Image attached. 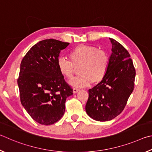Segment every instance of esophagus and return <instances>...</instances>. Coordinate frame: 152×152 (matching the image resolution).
<instances>
[{
	"mask_svg": "<svg viewBox=\"0 0 152 152\" xmlns=\"http://www.w3.org/2000/svg\"><path fill=\"white\" fill-rule=\"evenodd\" d=\"M79 91H80V89H78V88H76V87L73 88V93H75H75H77Z\"/></svg>",
	"mask_w": 152,
	"mask_h": 152,
	"instance_id": "obj_1",
	"label": "esophagus"
}]
</instances>
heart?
Returning <instances> with one entry per match:
<instances>
[{"label":"heart","instance_id":"1","mask_svg":"<svg viewBox=\"0 0 152 152\" xmlns=\"http://www.w3.org/2000/svg\"><path fill=\"white\" fill-rule=\"evenodd\" d=\"M70 60L64 57L58 58L57 65L58 71L65 77L71 79L78 67L80 75L70 81L72 86L84 87L92 82L99 83L107 73L110 57L104 50L95 46L80 45L75 47L69 53Z\"/></svg>","mask_w":152,"mask_h":152}]
</instances>
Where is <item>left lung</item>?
I'll list each match as a JSON object with an SVG mask.
<instances>
[{
    "label": "left lung",
    "instance_id": "8db88e82",
    "mask_svg": "<svg viewBox=\"0 0 152 152\" xmlns=\"http://www.w3.org/2000/svg\"><path fill=\"white\" fill-rule=\"evenodd\" d=\"M112 53L107 73L102 81L89 89L86 110L92 119L107 121L119 115L134 91L135 69L127 49L110 38Z\"/></svg>",
    "mask_w": 152,
    "mask_h": 152
}]
</instances>
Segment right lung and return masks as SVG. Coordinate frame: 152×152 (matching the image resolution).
<instances>
[{"label": "right lung", "instance_id": "add662e5", "mask_svg": "<svg viewBox=\"0 0 152 152\" xmlns=\"http://www.w3.org/2000/svg\"><path fill=\"white\" fill-rule=\"evenodd\" d=\"M69 45L53 39L42 40L21 61L17 79L21 104L40 124L48 126L59 120L65 113L66 97L73 94L57 65L61 50Z\"/></svg>", "mask_w": 152, "mask_h": 152}]
</instances>
